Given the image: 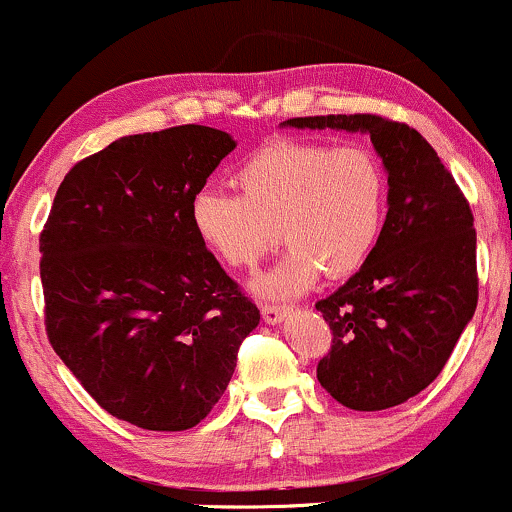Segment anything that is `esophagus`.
I'll use <instances>...</instances> for the list:
<instances>
[{
	"mask_svg": "<svg viewBox=\"0 0 512 512\" xmlns=\"http://www.w3.org/2000/svg\"><path fill=\"white\" fill-rule=\"evenodd\" d=\"M261 314H263V321L270 323V326H275V323H280L282 318L290 314V309H287V306H280V304H263Z\"/></svg>",
	"mask_w": 512,
	"mask_h": 512,
	"instance_id": "obj_1",
	"label": "esophagus"
}]
</instances>
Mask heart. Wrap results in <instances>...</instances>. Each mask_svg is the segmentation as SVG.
<instances>
[{
	"label": "heart",
	"instance_id": "heart-1",
	"mask_svg": "<svg viewBox=\"0 0 512 512\" xmlns=\"http://www.w3.org/2000/svg\"><path fill=\"white\" fill-rule=\"evenodd\" d=\"M230 184L237 196L201 189L191 198V227L237 273L254 270L280 234L290 249L258 280L266 297H297L323 270L335 280L354 275L374 256L386 227L388 172L362 143L275 138L232 172Z\"/></svg>",
	"mask_w": 512,
	"mask_h": 512
}]
</instances>
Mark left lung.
I'll use <instances>...</instances> for the list:
<instances>
[{
	"label": "left lung",
	"mask_w": 512,
	"mask_h": 512,
	"mask_svg": "<svg viewBox=\"0 0 512 512\" xmlns=\"http://www.w3.org/2000/svg\"><path fill=\"white\" fill-rule=\"evenodd\" d=\"M282 126L369 134L388 172L374 256L316 304L333 330L318 383L350 410H388L434 383L477 309L470 203L412 126L378 114L294 117Z\"/></svg>",
	"instance_id": "obj_1"
}]
</instances>
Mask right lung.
<instances>
[{
	"label": "right lung",
	"instance_id": "obj_1",
	"mask_svg": "<svg viewBox=\"0 0 512 512\" xmlns=\"http://www.w3.org/2000/svg\"><path fill=\"white\" fill-rule=\"evenodd\" d=\"M234 146L201 124L119 138L71 167L40 234L50 345L102 410L141 429L206 419L261 321L189 220Z\"/></svg>",
	"mask_w": 512,
	"mask_h": 512
}]
</instances>
